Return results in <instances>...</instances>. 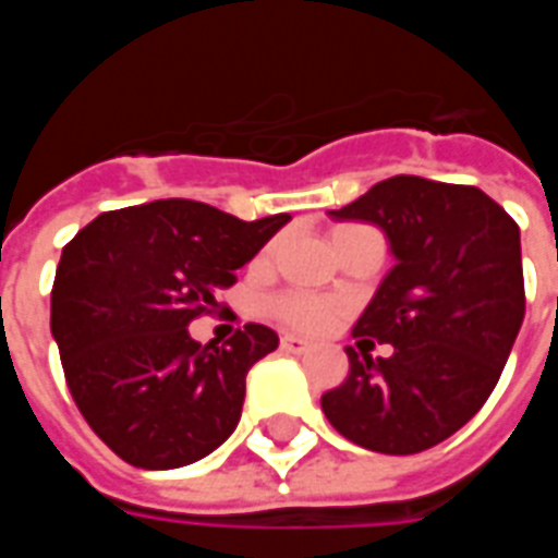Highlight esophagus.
<instances>
[{
	"instance_id": "34e87169",
	"label": "esophagus",
	"mask_w": 558,
	"mask_h": 558,
	"mask_svg": "<svg viewBox=\"0 0 558 558\" xmlns=\"http://www.w3.org/2000/svg\"><path fill=\"white\" fill-rule=\"evenodd\" d=\"M280 350L307 352V350H311V343H307L304 338H295V335H283V338H280Z\"/></svg>"
}]
</instances>
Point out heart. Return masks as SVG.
Segmentation results:
<instances>
[{"mask_svg":"<svg viewBox=\"0 0 558 558\" xmlns=\"http://www.w3.org/2000/svg\"><path fill=\"white\" fill-rule=\"evenodd\" d=\"M343 230V227H340ZM268 311L278 316L280 323L302 331H323L335 323L340 314V304L331 299H319L311 292H283L268 302Z\"/></svg>","mask_w":558,"mask_h":558,"instance_id":"b5f03b06","label":"heart"}]
</instances>
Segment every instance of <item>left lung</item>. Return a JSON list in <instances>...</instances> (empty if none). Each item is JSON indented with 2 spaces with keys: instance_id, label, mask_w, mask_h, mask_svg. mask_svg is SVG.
<instances>
[{
  "instance_id": "left-lung-1",
  "label": "left lung",
  "mask_w": 558,
  "mask_h": 558,
  "mask_svg": "<svg viewBox=\"0 0 558 558\" xmlns=\"http://www.w3.org/2000/svg\"><path fill=\"white\" fill-rule=\"evenodd\" d=\"M331 215L383 227L398 266L352 326L391 355L347 347L350 374L323 412L367 451H427L484 407L511 355L526 314L520 227L478 187L421 175H391Z\"/></svg>"
}]
</instances>
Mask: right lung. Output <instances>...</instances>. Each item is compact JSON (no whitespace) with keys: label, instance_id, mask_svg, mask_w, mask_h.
<instances>
[{"label":"right lung","instance_id":"add662e5","mask_svg":"<svg viewBox=\"0 0 558 558\" xmlns=\"http://www.w3.org/2000/svg\"><path fill=\"white\" fill-rule=\"evenodd\" d=\"M290 215L239 220L196 199L104 211L62 247L50 328L80 415L137 469L187 466L242 418L244 376L278 350L247 323L227 343L187 326Z\"/></svg>","mask_w":558,"mask_h":558}]
</instances>
